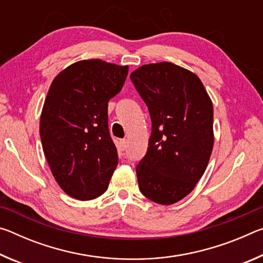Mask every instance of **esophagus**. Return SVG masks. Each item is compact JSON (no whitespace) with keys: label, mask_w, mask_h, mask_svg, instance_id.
Instances as JSON below:
<instances>
[{"label":"esophagus","mask_w":263,"mask_h":263,"mask_svg":"<svg viewBox=\"0 0 263 263\" xmlns=\"http://www.w3.org/2000/svg\"><path fill=\"white\" fill-rule=\"evenodd\" d=\"M119 149L121 151L126 149V140L125 139H123V140H121V142H119Z\"/></svg>","instance_id":"esophagus-1"}]
</instances>
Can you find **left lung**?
I'll use <instances>...</instances> for the list:
<instances>
[{
	"instance_id": "1",
	"label": "left lung",
	"mask_w": 263,
	"mask_h": 263,
	"mask_svg": "<svg viewBox=\"0 0 263 263\" xmlns=\"http://www.w3.org/2000/svg\"><path fill=\"white\" fill-rule=\"evenodd\" d=\"M131 81L147 105L152 133L136 168L141 194L171 205L189 195L213 147V106L197 75L172 62L144 65Z\"/></svg>"
}]
</instances>
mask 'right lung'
<instances>
[{
	"label": "right lung",
	"mask_w": 263,
	"mask_h": 263,
	"mask_svg": "<svg viewBox=\"0 0 263 263\" xmlns=\"http://www.w3.org/2000/svg\"><path fill=\"white\" fill-rule=\"evenodd\" d=\"M127 66L81 60L53 80L44 102L41 139L60 188L89 201L108 189L118 154L108 127V103L122 90Z\"/></svg>",
	"instance_id": "obj_1"
}]
</instances>
